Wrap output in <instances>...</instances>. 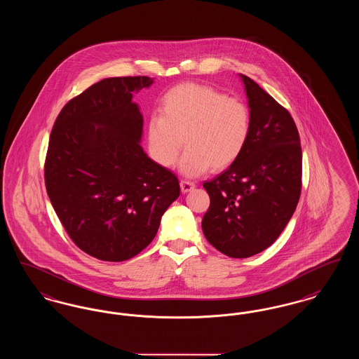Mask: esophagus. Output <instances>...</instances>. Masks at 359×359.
Wrapping results in <instances>:
<instances>
[{
  "label": "esophagus",
  "mask_w": 359,
  "mask_h": 359,
  "mask_svg": "<svg viewBox=\"0 0 359 359\" xmlns=\"http://www.w3.org/2000/svg\"><path fill=\"white\" fill-rule=\"evenodd\" d=\"M180 188H182V192H189L191 189L195 188V183L194 182H189V180H182L180 182Z\"/></svg>",
  "instance_id": "obj_1"
}]
</instances>
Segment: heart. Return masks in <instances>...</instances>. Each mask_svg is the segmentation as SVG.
Masks as SVG:
<instances>
[{"label":"heart","instance_id":"1","mask_svg":"<svg viewBox=\"0 0 359 359\" xmlns=\"http://www.w3.org/2000/svg\"><path fill=\"white\" fill-rule=\"evenodd\" d=\"M250 133L246 104L201 83H180L161 98L160 114L148 122V149L161 167L175 165L186 147L179 170L199 176L208 168L221 171L238 158ZM184 140H182L181 138Z\"/></svg>","mask_w":359,"mask_h":359}]
</instances>
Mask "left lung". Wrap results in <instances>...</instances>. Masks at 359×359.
<instances>
[{
    "label": "left lung",
    "instance_id": "1",
    "mask_svg": "<svg viewBox=\"0 0 359 359\" xmlns=\"http://www.w3.org/2000/svg\"><path fill=\"white\" fill-rule=\"evenodd\" d=\"M250 133L238 158L203 187L210 207L207 241L223 255L248 258L273 243L290 222L302 192L303 154L290 111L246 75Z\"/></svg>",
    "mask_w": 359,
    "mask_h": 359
}]
</instances>
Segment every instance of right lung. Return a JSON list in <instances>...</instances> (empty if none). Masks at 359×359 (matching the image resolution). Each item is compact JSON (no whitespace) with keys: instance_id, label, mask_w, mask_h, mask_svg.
<instances>
[{"instance_id":"add662e5","label":"right lung","mask_w":359,"mask_h":359,"mask_svg":"<svg viewBox=\"0 0 359 359\" xmlns=\"http://www.w3.org/2000/svg\"><path fill=\"white\" fill-rule=\"evenodd\" d=\"M148 76L106 78L69 100L52 128L44 180L72 242L88 256L120 262L154 238L179 180L138 144L142 116L132 91Z\"/></svg>"}]
</instances>
